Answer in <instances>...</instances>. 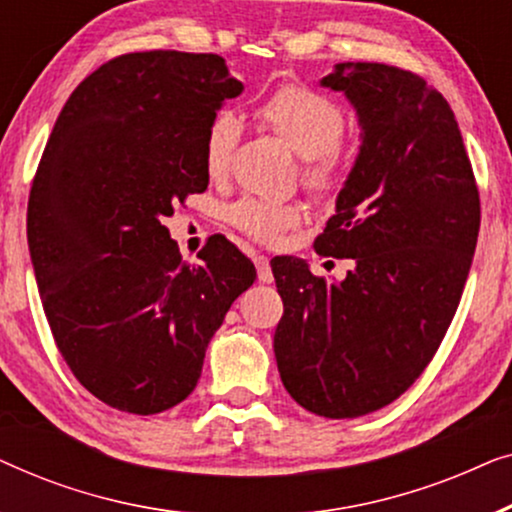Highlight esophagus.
Here are the masks:
<instances>
[{
    "instance_id": "1",
    "label": "esophagus",
    "mask_w": 512,
    "mask_h": 512,
    "mask_svg": "<svg viewBox=\"0 0 512 512\" xmlns=\"http://www.w3.org/2000/svg\"><path fill=\"white\" fill-rule=\"evenodd\" d=\"M254 263H256V270H258V282L270 284L275 277H272V268H270L268 258L261 256V254H256L254 256Z\"/></svg>"
}]
</instances>
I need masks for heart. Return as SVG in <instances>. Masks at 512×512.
<instances>
[{"mask_svg":"<svg viewBox=\"0 0 512 512\" xmlns=\"http://www.w3.org/2000/svg\"><path fill=\"white\" fill-rule=\"evenodd\" d=\"M256 118L303 156L300 177L319 198L333 195L345 181L347 156L340 139L345 135V111L319 90L286 83L256 107ZM242 139V121L235 111L221 109L205 132V170L219 179L233 165ZM228 219L244 235L258 242H275L284 230L296 228L303 212L298 205H282L258 198H244L228 209Z\"/></svg>","mask_w":512,"mask_h":512,"instance_id":"heart-1","label":"heart"}]
</instances>
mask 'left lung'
I'll use <instances>...</instances> for the list:
<instances>
[{
    "mask_svg": "<svg viewBox=\"0 0 512 512\" xmlns=\"http://www.w3.org/2000/svg\"><path fill=\"white\" fill-rule=\"evenodd\" d=\"M321 86L354 104L361 151L314 251L354 270L326 282L275 258V356L293 401L347 419L396 401L438 352L478 244L480 193L454 111L422 76L342 62Z\"/></svg>",
    "mask_w": 512,
    "mask_h": 512,
    "instance_id": "obj_1",
    "label": "left lung"
}]
</instances>
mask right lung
<instances>
[{
  "mask_svg": "<svg viewBox=\"0 0 512 512\" xmlns=\"http://www.w3.org/2000/svg\"><path fill=\"white\" fill-rule=\"evenodd\" d=\"M240 93L221 55H118L69 95L39 160L27 242L48 326L76 380L121 412L184 401L256 279L221 235L184 263L163 226L207 191V125Z\"/></svg>",
  "mask_w": 512,
  "mask_h": 512,
  "instance_id": "add662e5",
  "label": "right lung"
}]
</instances>
